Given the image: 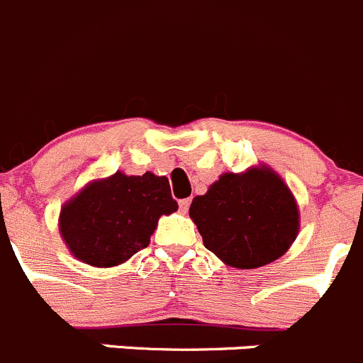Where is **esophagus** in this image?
Wrapping results in <instances>:
<instances>
[{"label": "esophagus", "instance_id": "1", "mask_svg": "<svg viewBox=\"0 0 363 363\" xmlns=\"http://www.w3.org/2000/svg\"><path fill=\"white\" fill-rule=\"evenodd\" d=\"M189 204H191L189 199H182V201H179V209H181L182 215H186V213L189 211Z\"/></svg>", "mask_w": 363, "mask_h": 363}]
</instances>
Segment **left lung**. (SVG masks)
<instances>
[{
	"label": "left lung",
	"instance_id": "8db88e82",
	"mask_svg": "<svg viewBox=\"0 0 363 363\" xmlns=\"http://www.w3.org/2000/svg\"><path fill=\"white\" fill-rule=\"evenodd\" d=\"M189 218L208 250L235 269L269 265L299 235V206L289 184L270 166L222 174L193 199Z\"/></svg>",
	"mask_w": 363,
	"mask_h": 363
}]
</instances>
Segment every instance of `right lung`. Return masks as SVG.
<instances>
[{
    "label": "right lung",
    "instance_id": "obj_1",
    "mask_svg": "<svg viewBox=\"0 0 363 363\" xmlns=\"http://www.w3.org/2000/svg\"><path fill=\"white\" fill-rule=\"evenodd\" d=\"M170 182L123 172L87 182L60 208L59 231L74 258L98 269L121 265L150 243L162 215L177 211Z\"/></svg>",
    "mask_w": 363,
    "mask_h": 363
}]
</instances>
